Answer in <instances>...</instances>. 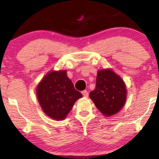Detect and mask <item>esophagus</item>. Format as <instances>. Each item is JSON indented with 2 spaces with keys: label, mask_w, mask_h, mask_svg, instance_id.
<instances>
[{
  "label": "esophagus",
  "mask_w": 159,
  "mask_h": 159,
  "mask_svg": "<svg viewBox=\"0 0 159 159\" xmlns=\"http://www.w3.org/2000/svg\"><path fill=\"white\" fill-rule=\"evenodd\" d=\"M81 93H82V94L84 97H88V96H89V92H88V91H86V90L83 91Z\"/></svg>",
  "instance_id": "1"
}]
</instances>
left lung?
<instances>
[{"label": "left lung", "instance_id": "1", "mask_svg": "<svg viewBox=\"0 0 159 159\" xmlns=\"http://www.w3.org/2000/svg\"><path fill=\"white\" fill-rule=\"evenodd\" d=\"M89 96L99 111L108 117L124 107L127 89L122 78L111 68H106L98 70L95 89Z\"/></svg>", "mask_w": 159, "mask_h": 159}]
</instances>
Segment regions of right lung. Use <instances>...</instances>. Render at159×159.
Listing matches in <instances>:
<instances>
[{
  "label": "right lung",
  "instance_id": "1",
  "mask_svg": "<svg viewBox=\"0 0 159 159\" xmlns=\"http://www.w3.org/2000/svg\"><path fill=\"white\" fill-rule=\"evenodd\" d=\"M36 94L43 111L56 121L65 119L75 102L82 97L68 78L66 70L48 72L38 83Z\"/></svg>",
  "mask_w": 159,
  "mask_h": 159
}]
</instances>
